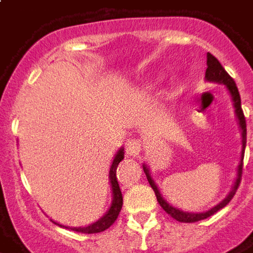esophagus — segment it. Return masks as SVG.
I'll list each match as a JSON object with an SVG mask.
<instances>
[{
	"mask_svg": "<svg viewBox=\"0 0 253 253\" xmlns=\"http://www.w3.org/2000/svg\"><path fill=\"white\" fill-rule=\"evenodd\" d=\"M141 152V141L137 139V138H131V139H128L126 142V153L127 156H132V157H135L138 156Z\"/></svg>",
	"mask_w": 253,
	"mask_h": 253,
	"instance_id": "esophagus-1",
	"label": "esophagus"
}]
</instances>
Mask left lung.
Here are the masks:
<instances>
[{"mask_svg":"<svg viewBox=\"0 0 253 253\" xmlns=\"http://www.w3.org/2000/svg\"><path fill=\"white\" fill-rule=\"evenodd\" d=\"M205 78H206V81H210V83L223 84V85L226 86V89H228L230 97H232V101H233L234 107V114H236L240 131H241V143H243L241 159H240L239 168H237V177H236V181H234V184L233 187H232L230 192H229L228 195H226V198L222 199L218 205H215V206L211 207L210 210H207V211L203 212L183 211L180 209H177V207H173L172 205H169V203L163 198V195H161L159 187H157L156 181L153 180V177L150 175V170H149L148 165H142L143 172H145V175L148 177V181L149 184H150V187L153 188L154 194H156V198H157V201H159L160 203V206L163 207L165 211L169 214L170 217L177 219L179 222H196V221H201V219H205V218L210 217L214 212H217L218 210H221L222 207L226 206L229 202L232 201V198H233L234 194H236V191L239 188L240 181H241V173H243V160H244V150L245 145H247V125H245L244 114H243V110H241V99H240L239 89L236 86V83L233 81V78L229 76L228 73H226V70L222 67V65L219 63V61H218L214 55H211L210 52H207V69L206 74H205Z\"/></svg>","mask_w":253,"mask_h":253,"instance_id":"8db88e82","label":"left lung"}]
</instances>
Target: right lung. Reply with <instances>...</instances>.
Returning <instances> with one entry per match:
<instances>
[{
  "instance_id": "add662e5",
  "label": "right lung",
  "mask_w": 253,
  "mask_h": 253,
  "mask_svg": "<svg viewBox=\"0 0 253 253\" xmlns=\"http://www.w3.org/2000/svg\"><path fill=\"white\" fill-rule=\"evenodd\" d=\"M125 159V149L121 148L118 152H116L115 157L112 160V164H111L110 168V176H108V179H110V184H111V191H112V202H111V206L110 209L107 210L104 215L101 218H99L96 222L90 223L88 226H78V228H72V226H65V225H61V223L55 222V221H52L54 223H57L59 226H62V228L66 229H72L74 232H80V233H100V232H103L105 229H108L112 225V223L115 222L116 218L119 215V212L122 210V205H123V196H122V191L119 188V184H118V180H116V168H118V165L121 163L122 160Z\"/></svg>"
}]
</instances>
